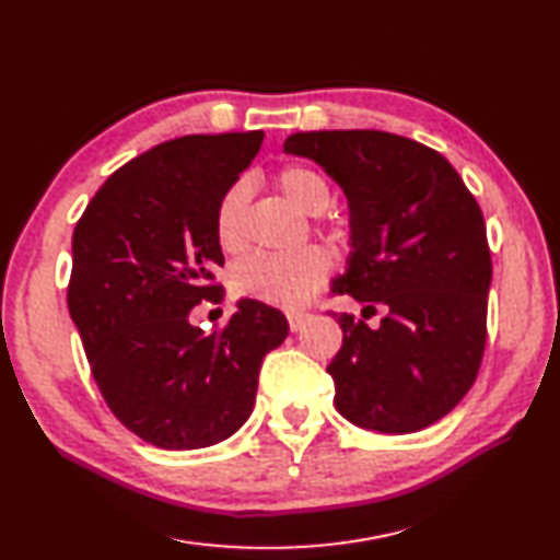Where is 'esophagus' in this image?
Returning a JSON list of instances; mask_svg holds the SVG:
<instances>
[{
    "instance_id": "esophagus-1",
    "label": "esophagus",
    "mask_w": 560,
    "mask_h": 560,
    "mask_svg": "<svg viewBox=\"0 0 560 560\" xmlns=\"http://www.w3.org/2000/svg\"><path fill=\"white\" fill-rule=\"evenodd\" d=\"M285 317H289L291 331H300V328H303L310 322V312H289Z\"/></svg>"
}]
</instances>
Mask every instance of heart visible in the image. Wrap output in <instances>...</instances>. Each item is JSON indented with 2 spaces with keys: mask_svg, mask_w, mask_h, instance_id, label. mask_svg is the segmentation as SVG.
I'll return each instance as SVG.
<instances>
[{
  "mask_svg": "<svg viewBox=\"0 0 560 560\" xmlns=\"http://www.w3.org/2000/svg\"><path fill=\"white\" fill-rule=\"evenodd\" d=\"M277 189L293 208L305 214H319L331 200V189L319 170L310 165H285L277 175ZM248 189L238 182L222 196L214 232L224 250H236L241 243L238 222ZM328 255L317 246H305L291 253H255L234 269V289L243 298L262 300L269 305L293 307L319 289L328 275Z\"/></svg>",
  "mask_w": 560,
  "mask_h": 560,
  "instance_id": "1",
  "label": "heart"
}]
</instances>
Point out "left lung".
I'll return each mask as SVG.
<instances>
[{
  "label": "left lung",
  "mask_w": 560,
  "mask_h": 560,
  "mask_svg": "<svg viewBox=\"0 0 560 560\" xmlns=\"http://www.w3.org/2000/svg\"><path fill=\"white\" fill-rule=\"evenodd\" d=\"M307 158L348 198L350 257L334 281L378 326L340 314L342 346L326 366L350 423L405 435L440 421L478 376L492 260L478 200L438 151L378 130L298 132Z\"/></svg>",
  "instance_id": "8db88e82"
}]
</instances>
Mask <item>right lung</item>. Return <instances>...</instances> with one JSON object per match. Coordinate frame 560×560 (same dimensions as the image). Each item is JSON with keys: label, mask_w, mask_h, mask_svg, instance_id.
Returning a JSON list of instances; mask_svg holds the SVG:
<instances>
[{"label": "right lung", "mask_w": 560, "mask_h": 560, "mask_svg": "<svg viewBox=\"0 0 560 560\" xmlns=\"http://www.w3.org/2000/svg\"><path fill=\"white\" fill-rule=\"evenodd\" d=\"M265 132L189 135L104 182L73 234L68 312L118 421L163 450H200L248 421L265 354L289 322L241 300L222 334L189 322L224 255L214 214Z\"/></svg>", "instance_id": "right-lung-1"}]
</instances>
